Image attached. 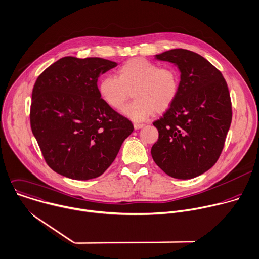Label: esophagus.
Instances as JSON below:
<instances>
[{
  "instance_id": "1",
  "label": "esophagus",
  "mask_w": 259,
  "mask_h": 259,
  "mask_svg": "<svg viewBox=\"0 0 259 259\" xmlns=\"http://www.w3.org/2000/svg\"><path fill=\"white\" fill-rule=\"evenodd\" d=\"M143 126H144V124H142V123H134L135 130H140V128H142Z\"/></svg>"
}]
</instances>
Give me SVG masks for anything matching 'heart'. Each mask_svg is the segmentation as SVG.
Listing matches in <instances>:
<instances>
[{
  "instance_id": "1",
  "label": "heart",
  "mask_w": 259,
  "mask_h": 259,
  "mask_svg": "<svg viewBox=\"0 0 259 259\" xmlns=\"http://www.w3.org/2000/svg\"><path fill=\"white\" fill-rule=\"evenodd\" d=\"M134 90V102L123 113L137 121L145 120L154 112L166 110L179 92V75L169 67H160L145 58L125 61L117 70V76L102 77L98 91L108 106L119 110Z\"/></svg>"
}]
</instances>
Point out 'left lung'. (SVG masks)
I'll use <instances>...</instances> for the list:
<instances>
[{
    "mask_svg": "<svg viewBox=\"0 0 259 259\" xmlns=\"http://www.w3.org/2000/svg\"><path fill=\"white\" fill-rule=\"evenodd\" d=\"M155 59L175 64L181 80L172 104L153 122L159 137L152 158L171 178L193 179L211 168L223 151L232 121L229 89L221 71L195 52L172 49Z\"/></svg>",
    "mask_w": 259,
    "mask_h": 259,
    "instance_id": "8db88e82",
    "label": "left lung"
}]
</instances>
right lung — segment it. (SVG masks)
I'll use <instances>...</instances> for the list:
<instances>
[{
	"mask_svg": "<svg viewBox=\"0 0 259 259\" xmlns=\"http://www.w3.org/2000/svg\"><path fill=\"white\" fill-rule=\"evenodd\" d=\"M117 66L98 57L67 56L36 79L30 125L47 164L78 181L100 177L114 161L133 123L100 97L101 74Z\"/></svg>",
	"mask_w": 259,
	"mask_h": 259,
	"instance_id": "1",
	"label": "right lung"
}]
</instances>
